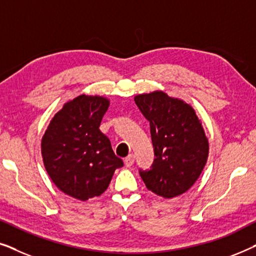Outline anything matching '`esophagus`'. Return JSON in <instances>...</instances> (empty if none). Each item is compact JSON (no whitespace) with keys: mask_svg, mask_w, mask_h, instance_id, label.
<instances>
[{"mask_svg":"<svg viewBox=\"0 0 256 256\" xmlns=\"http://www.w3.org/2000/svg\"><path fill=\"white\" fill-rule=\"evenodd\" d=\"M134 155H132V154H130V155H128L127 157H126L124 158V164H126V166H132V163H134Z\"/></svg>","mask_w":256,"mask_h":256,"instance_id":"esophagus-1","label":"esophagus"}]
</instances>
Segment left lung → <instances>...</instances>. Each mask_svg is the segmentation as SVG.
Masks as SVG:
<instances>
[{
	"label": "left lung",
	"mask_w": 256,
	"mask_h": 256,
	"mask_svg": "<svg viewBox=\"0 0 256 256\" xmlns=\"http://www.w3.org/2000/svg\"><path fill=\"white\" fill-rule=\"evenodd\" d=\"M135 104L150 124L156 158L140 169L146 186L163 198L183 194L196 183L208 157V141L194 108L162 90L140 94Z\"/></svg>",
	"instance_id": "8db88e82"
}]
</instances>
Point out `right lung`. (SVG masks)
Returning a JSON list of instances; mask_svg holds the SVG:
<instances>
[{"mask_svg":"<svg viewBox=\"0 0 256 256\" xmlns=\"http://www.w3.org/2000/svg\"><path fill=\"white\" fill-rule=\"evenodd\" d=\"M108 106L104 96H76L54 115L42 138L48 176L59 190L79 200L102 194L114 171L124 166L99 129Z\"/></svg>","mask_w":256,"mask_h":256,"instance_id":"obj_1","label":"right lung"}]
</instances>
